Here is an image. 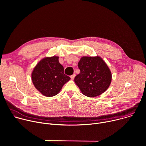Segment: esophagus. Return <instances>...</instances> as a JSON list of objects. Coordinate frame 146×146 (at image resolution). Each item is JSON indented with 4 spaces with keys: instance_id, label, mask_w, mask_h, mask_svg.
Segmentation results:
<instances>
[{
    "instance_id": "34e87169",
    "label": "esophagus",
    "mask_w": 146,
    "mask_h": 146,
    "mask_svg": "<svg viewBox=\"0 0 146 146\" xmlns=\"http://www.w3.org/2000/svg\"><path fill=\"white\" fill-rule=\"evenodd\" d=\"M76 76V74H73V75H72V76H70V78H71V79H74V77Z\"/></svg>"
}]
</instances>
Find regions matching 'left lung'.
Instances as JSON below:
<instances>
[{"label": "left lung", "mask_w": 146, "mask_h": 146, "mask_svg": "<svg viewBox=\"0 0 146 146\" xmlns=\"http://www.w3.org/2000/svg\"><path fill=\"white\" fill-rule=\"evenodd\" d=\"M80 73L74 82L82 94L88 97H96L109 87L112 75L110 69L102 58L82 56L78 63Z\"/></svg>", "instance_id": "1"}]
</instances>
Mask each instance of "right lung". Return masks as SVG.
Here are the masks:
<instances>
[{"mask_svg":"<svg viewBox=\"0 0 146 146\" xmlns=\"http://www.w3.org/2000/svg\"><path fill=\"white\" fill-rule=\"evenodd\" d=\"M59 57H46L40 60L32 73L35 88L44 96L57 95L70 78L64 74V69L59 62Z\"/></svg>","mask_w":146,"mask_h":146,"instance_id":"right-lung-1","label":"right lung"}]
</instances>
